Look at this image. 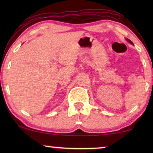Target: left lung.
Segmentation results:
<instances>
[{
	"instance_id": "1",
	"label": "left lung",
	"mask_w": 153,
	"mask_h": 153,
	"mask_svg": "<svg viewBox=\"0 0 153 153\" xmlns=\"http://www.w3.org/2000/svg\"><path fill=\"white\" fill-rule=\"evenodd\" d=\"M126 40H127V41H128V42L129 43H130V44H131V45H134V44H133V42H131V41L130 40H129V39H128V38H126Z\"/></svg>"
}]
</instances>
